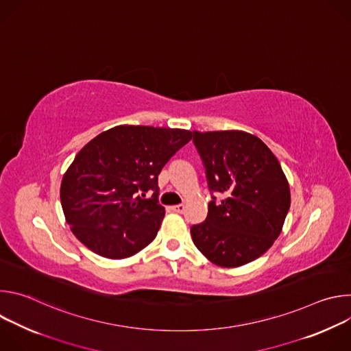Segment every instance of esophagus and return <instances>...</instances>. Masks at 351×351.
Here are the masks:
<instances>
[{
  "mask_svg": "<svg viewBox=\"0 0 351 351\" xmlns=\"http://www.w3.org/2000/svg\"><path fill=\"white\" fill-rule=\"evenodd\" d=\"M184 204H178V206H173L172 207V210L175 211V213H179V214H182V213H184Z\"/></svg>",
  "mask_w": 351,
  "mask_h": 351,
  "instance_id": "esophagus-1",
  "label": "esophagus"
}]
</instances>
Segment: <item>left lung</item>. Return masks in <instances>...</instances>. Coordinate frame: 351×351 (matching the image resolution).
Returning <instances> with one entry per match:
<instances>
[{"mask_svg":"<svg viewBox=\"0 0 351 351\" xmlns=\"http://www.w3.org/2000/svg\"><path fill=\"white\" fill-rule=\"evenodd\" d=\"M211 191L225 198L208 204L203 223L190 229L193 243L213 264L236 268L261 257L282 232L290 189L267 144L243 130L193 132Z\"/></svg>","mask_w":351,"mask_h":351,"instance_id":"1","label":"left lung"}]
</instances>
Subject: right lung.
Returning a JSON list of instances; mask_svg holds the SVG:
<instances>
[{
  "mask_svg": "<svg viewBox=\"0 0 351 351\" xmlns=\"http://www.w3.org/2000/svg\"><path fill=\"white\" fill-rule=\"evenodd\" d=\"M190 138L184 129L119 125L90 140L61 183V204L73 234L111 260L132 257L152 243L165 215L158 175ZM147 191L154 194L143 199Z\"/></svg>",
  "mask_w": 351,
  "mask_h": 351,
  "instance_id": "add662e5",
  "label": "right lung"
}]
</instances>
